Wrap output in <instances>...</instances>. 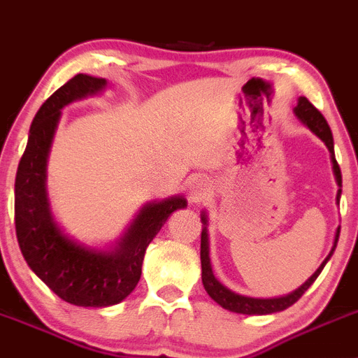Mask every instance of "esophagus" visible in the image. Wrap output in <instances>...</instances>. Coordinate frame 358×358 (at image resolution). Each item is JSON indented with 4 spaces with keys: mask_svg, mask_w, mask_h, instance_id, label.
<instances>
[{
    "mask_svg": "<svg viewBox=\"0 0 358 358\" xmlns=\"http://www.w3.org/2000/svg\"><path fill=\"white\" fill-rule=\"evenodd\" d=\"M211 192V185L206 182V180H196L190 187V201L192 203H201V201L206 199Z\"/></svg>",
    "mask_w": 358,
    "mask_h": 358,
    "instance_id": "34e87169",
    "label": "esophagus"
}]
</instances>
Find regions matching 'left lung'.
<instances>
[{
	"mask_svg": "<svg viewBox=\"0 0 358 358\" xmlns=\"http://www.w3.org/2000/svg\"><path fill=\"white\" fill-rule=\"evenodd\" d=\"M296 115L327 145L329 152H331V159H332V168H334V175L336 180H338V185L341 187V169H339L338 161L334 157V140H332V133H331V127H329L327 120L325 117L315 108L313 105L310 103L308 98H299V103L296 106ZM339 196H341V189L338 190V203H339ZM201 222L206 225V217L201 215ZM338 239H339V229L336 232V239H334V246H332L331 253L327 255V259L322 262V266L318 267L315 275L304 283L303 287L296 290V292L289 294L285 297H276V299H253V297H245V296H238V294L231 292L229 289H225L220 282L213 276V271H211V264H210V255H208V232L206 227L203 229L201 232V269H203V285L204 290L208 292V296L215 301V303L220 304L222 308L229 311H234V313H243V315H269V313H276V311H283L287 308L292 306L294 303L303 297V294L313 285L315 280L318 278V275L322 273L324 266L327 264V260L331 259V255L334 253L336 245H338Z\"/></svg>",
	"mask_w": 358,
	"mask_h": 358,
	"instance_id": "8db88e82",
	"label": "left lung"
}]
</instances>
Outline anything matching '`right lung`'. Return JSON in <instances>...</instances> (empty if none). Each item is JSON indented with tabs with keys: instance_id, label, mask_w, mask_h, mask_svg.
Here are the masks:
<instances>
[{
	"instance_id": "obj_1",
	"label": "right lung",
	"mask_w": 358,
	"mask_h": 358,
	"mask_svg": "<svg viewBox=\"0 0 358 358\" xmlns=\"http://www.w3.org/2000/svg\"><path fill=\"white\" fill-rule=\"evenodd\" d=\"M106 85L105 78L75 75L41 105L29 129L15 176V232L34 275L75 306L103 308L126 299L141 276L145 252L183 197L147 204L113 252H96L66 238L54 222L45 190V166L61 108Z\"/></svg>"
}]
</instances>
